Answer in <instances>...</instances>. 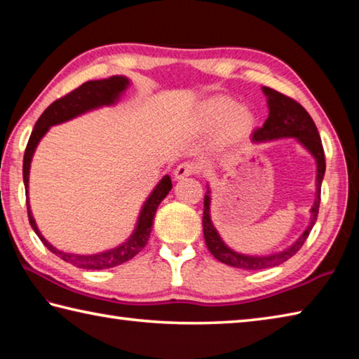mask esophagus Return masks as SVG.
Instances as JSON below:
<instances>
[{"mask_svg": "<svg viewBox=\"0 0 359 359\" xmlns=\"http://www.w3.org/2000/svg\"><path fill=\"white\" fill-rule=\"evenodd\" d=\"M198 172H200L198 163H196V162H183L175 168V178L176 180H183V178H186V176L196 175Z\"/></svg>", "mask_w": 359, "mask_h": 359, "instance_id": "obj_1", "label": "esophagus"}]
</instances>
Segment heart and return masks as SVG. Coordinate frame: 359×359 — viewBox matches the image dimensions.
I'll use <instances>...</instances> for the list:
<instances>
[{"label":"heart","mask_w":359,"mask_h":359,"mask_svg":"<svg viewBox=\"0 0 359 359\" xmlns=\"http://www.w3.org/2000/svg\"><path fill=\"white\" fill-rule=\"evenodd\" d=\"M227 114L226 117L224 115ZM215 134V143L221 148L235 147L249 135L254 128V115L246 107H236L231 99H212L197 113L196 126L200 130H208L222 119Z\"/></svg>","instance_id":"1"}]
</instances>
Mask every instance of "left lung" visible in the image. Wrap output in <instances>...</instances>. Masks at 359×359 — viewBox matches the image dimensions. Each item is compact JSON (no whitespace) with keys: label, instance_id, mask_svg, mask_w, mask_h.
I'll return each instance as SVG.
<instances>
[{"label":"left lung","instance_id":"obj_1","mask_svg":"<svg viewBox=\"0 0 359 359\" xmlns=\"http://www.w3.org/2000/svg\"><path fill=\"white\" fill-rule=\"evenodd\" d=\"M263 93L268 97V107L269 115L266 118L265 124L262 128H257L252 134L254 142H266V140H276V138H285V137H294L297 140L303 144V147L309 151V153L316 157L317 161V192H316V202L311 210V224L309 227L304 230V233L298 238V241L285 250L279 254L273 255H244L238 254L231 250L227 244H225L221 236H219L217 230L211 222L210 216V203L211 197L210 192L205 196L203 200V235L206 246H208L210 252L216 257L219 262L225 263V265L248 269V271H255V269H266L278 266L280 263L287 262L288 259L298 252L303 248L304 241L309 236L313 224L317 221L318 208H320V187H322L326 162H325V153L322 138L317 130V126L313 123L309 113L297 100L285 96L271 88L263 86Z\"/></svg>","mask_w":359,"mask_h":359}]
</instances>
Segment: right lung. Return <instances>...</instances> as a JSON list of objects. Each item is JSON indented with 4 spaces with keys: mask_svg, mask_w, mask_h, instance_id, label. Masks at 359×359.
<instances>
[{
    "mask_svg": "<svg viewBox=\"0 0 359 359\" xmlns=\"http://www.w3.org/2000/svg\"><path fill=\"white\" fill-rule=\"evenodd\" d=\"M128 85H129V80L126 77H119V75H115V77H110V79H104V80H91V81H86L83 85H80L79 88H75L74 91L67 93L66 96L56 99L53 104H50L47 107L46 111L42 113L39 119H37L34 129L29 135L27 149H25L23 183H25V192H27V196H28V178H29L31 159H33L37 143L41 142V138L43 135H46V132L50 129V126L65 123L67 119L79 116L88 110L97 109V107L115 104V100L119 97V94L128 88ZM170 189H172V180H170L168 175H165L161 180V183L154 187V191L151 192V196L148 197L147 202H144L143 208L140 211V216H138V222L134 233H132L130 238H128V241L123 243L121 246L107 250V252H102V254L72 255V254H66V252H61L58 249H55L52 244L47 243L46 238L41 235V231L34 222V217L31 215L29 202L27 198L28 219H29L31 227H33V230L36 231V235L39 236L41 241L43 243V246H46L50 252L58 255L61 260L71 263V265L81 269H107V268L118 266L124 262L134 259V257L140 252L144 246H147L157 206H159L162 200L167 197Z\"/></svg>",
    "mask_w": 359,
    "mask_h": 359,
    "instance_id": "1",
    "label": "right lung"
}]
</instances>
